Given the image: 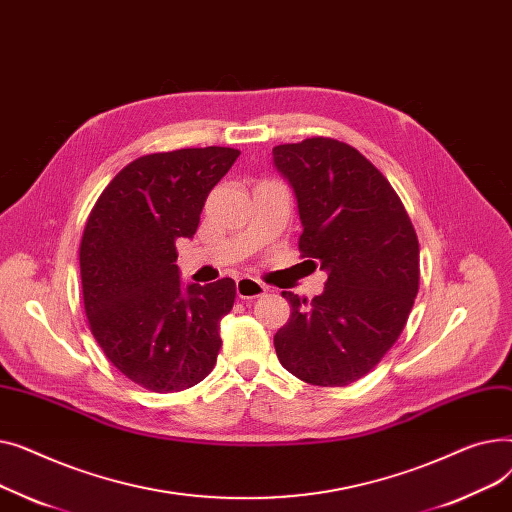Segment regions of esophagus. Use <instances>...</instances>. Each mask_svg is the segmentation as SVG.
Instances as JSON below:
<instances>
[{
  "instance_id": "34e87169",
  "label": "esophagus",
  "mask_w": 512,
  "mask_h": 512,
  "mask_svg": "<svg viewBox=\"0 0 512 512\" xmlns=\"http://www.w3.org/2000/svg\"><path fill=\"white\" fill-rule=\"evenodd\" d=\"M265 292H267V288L259 280H255V278L245 276V278H238L236 280V294H238V299H242V301L259 299V297H263Z\"/></svg>"
}]
</instances>
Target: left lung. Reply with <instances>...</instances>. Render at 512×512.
<instances>
[{"mask_svg": "<svg viewBox=\"0 0 512 512\" xmlns=\"http://www.w3.org/2000/svg\"><path fill=\"white\" fill-rule=\"evenodd\" d=\"M297 195L299 251L328 272L313 301L282 292L274 336L286 371L311 386H348L378 365L407 326L419 290V240L400 197L355 147L330 137L274 147Z\"/></svg>", "mask_w": 512, "mask_h": 512, "instance_id": "obj_1", "label": "left lung"}]
</instances>
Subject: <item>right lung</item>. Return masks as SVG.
I'll use <instances>...</instances> for the list:
<instances>
[{"instance_id":"right-lung-1","label":"right lung","mask_w":512,"mask_h":512,"mask_svg":"<svg viewBox=\"0 0 512 512\" xmlns=\"http://www.w3.org/2000/svg\"><path fill=\"white\" fill-rule=\"evenodd\" d=\"M238 155L232 147L143 155L89 213L78 251L89 328L112 365L145 390H186L218 361L236 284L182 288L176 240L193 238L209 191Z\"/></svg>"}]
</instances>
